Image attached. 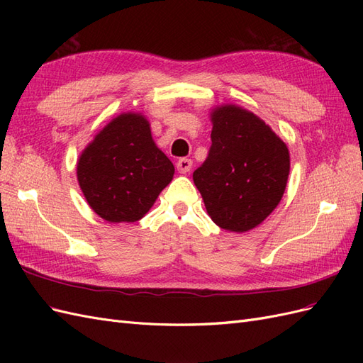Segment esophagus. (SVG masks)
<instances>
[{"mask_svg":"<svg viewBox=\"0 0 363 363\" xmlns=\"http://www.w3.org/2000/svg\"><path fill=\"white\" fill-rule=\"evenodd\" d=\"M191 168H192V160L191 159L183 157V159L177 160V171L180 174H188L191 171Z\"/></svg>","mask_w":363,"mask_h":363,"instance_id":"34e87169","label":"esophagus"}]
</instances>
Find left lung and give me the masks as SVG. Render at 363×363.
<instances>
[{
  "instance_id": "1",
  "label": "left lung",
  "mask_w": 363,
  "mask_h": 363,
  "mask_svg": "<svg viewBox=\"0 0 363 363\" xmlns=\"http://www.w3.org/2000/svg\"><path fill=\"white\" fill-rule=\"evenodd\" d=\"M212 145L194 171L208 216L230 232H247L280 203L289 175V151L260 118L238 106L212 113Z\"/></svg>"
}]
</instances>
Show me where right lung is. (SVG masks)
Masks as SVG:
<instances>
[{"instance_id": "obj_1", "label": "right lung", "mask_w": 363, "mask_h": 363, "mask_svg": "<svg viewBox=\"0 0 363 363\" xmlns=\"http://www.w3.org/2000/svg\"><path fill=\"white\" fill-rule=\"evenodd\" d=\"M172 175V162L156 147L148 121L138 113L108 123L77 164L84 199L108 223L139 221Z\"/></svg>"}]
</instances>
